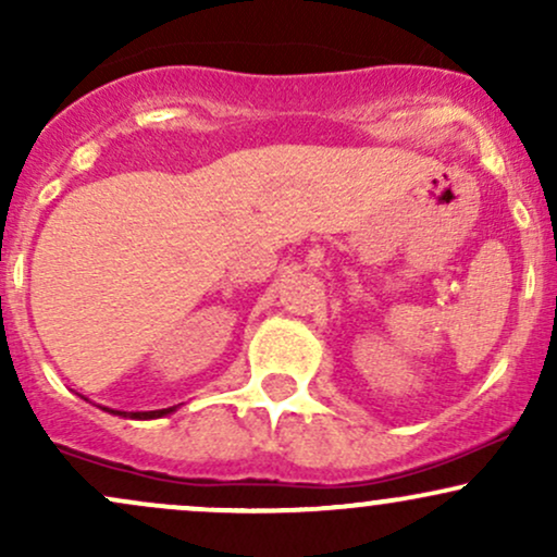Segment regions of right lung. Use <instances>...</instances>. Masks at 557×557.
<instances>
[{
  "mask_svg": "<svg viewBox=\"0 0 557 557\" xmlns=\"http://www.w3.org/2000/svg\"><path fill=\"white\" fill-rule=\"evenodd\" d=\"M104 411L110 413H117V417H127V419H159V417H168V413L175 411V406L172 408H162V411H112V408H104Z\"/></svg>",
  "mask_w": 557,
  "mask_h": 557,
  "instance_id": "1",
  "label": "right lung"
}]
</instances>
